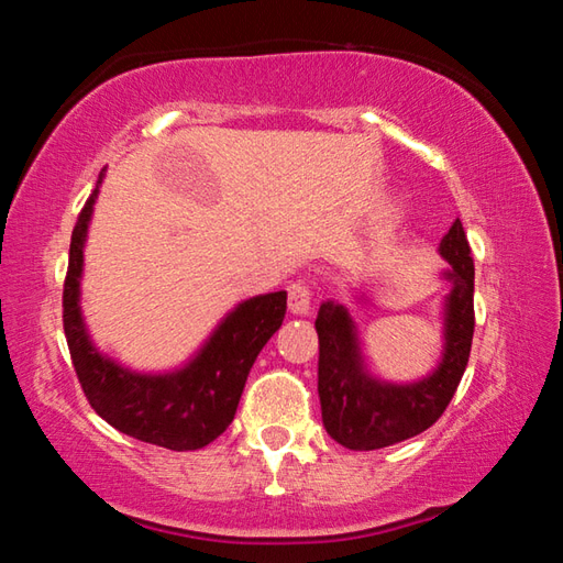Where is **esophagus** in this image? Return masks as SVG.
Segmentation results:
<instances>
[{
	"label": "esophagus",
	"instance_id": "obj_1",
	"mask_svg": "<svg viewBox=\"0 0 563 563\" xmlns=\"http://www.w3.org/2000/svg\"><path fill=\"white\" fill-rule=\"evenodd\" d=\"M288 308L292 316H308L312 308V292L305 283H292L288 288Z\"/></svg>",
	"mask_w": 563,
	"mask_h": 563
}]
</instances>
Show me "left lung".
<instances>
[{"instance_id":"1","label":"left lung","mask_w":563,"mask_h":563,"mask_svg":"<svg viewBox=\"0 0 563 563\" xmlns=\"http://www.w3.org/2000/svg\"><path fill=\"white\" fill-rule=\"evenodd\" d=\"M464 228L454 221L442 238L446 268L440 280L450 285L442 300V352L437 365L412 383H389L367 367L360 330L342 302L320 305L316 330L320 340L318 395L322 424L347 450H383L432 427L450 405L470 362L474 335V263ZM369 300L367 292L355 295Z\"/></svg>"}]
</instances>
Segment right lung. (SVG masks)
<instances>
[{
	"mask_svg": "<svg viewBox=\"0 0 563 563\" xmlns=\"http://www.w3.org/2000/svg\"><path fill=\"white\" fill-rule=\"evenodd\" d=\"M99 184L71 233L64 283V332L74 369L89 405L133 440L186 452L211 444L233 422L255 357L283 325L288 292H265L238 302L186 362L168 369H133L93 342L81 310L84 247Z\"/></svg>",
	"mask_w": 563,
	"mask_h": 563,
	"instance_id": "obj_1",
	"label": "right lung"
}]
</instances>
